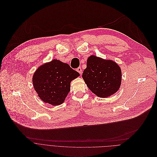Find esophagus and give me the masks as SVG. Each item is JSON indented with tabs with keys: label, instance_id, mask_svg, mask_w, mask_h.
Returning <instances> with one entry per match:
<instances>
[{
	"label": "esophagus",
	"instance_id": "1",
	"mask_svg": "<svg viewBox=\"0 0 157 157\" xmlns=\"http://www.w3.org/2000/svg\"><path fill=\"white\" fill-rule=\"evenodd\" d=\"M77 71L80 74H82V69H81L80 67H78V68L77 69Z\"/></svg>",
	"mask_w": 157,
	"mask_h": 157
}]
</instances>
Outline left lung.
<instances>
[{"label":"left lung","instance_id":"obj_1","mask_svg":"<svg viewBox=\"0 0 157 157\" xmlns=\"http://www.w3.org/2000/svg\"><path fill=\"white\" fill-rule=\"evenodd\" d=\"M82 78L95 95L107 98L119 90L122 72L114 61L91 55L86 60V68L83 71Z\"/></svg>","mask_w":157,"mask_h":157}]
</instances>
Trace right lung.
<instances>
[{"label":"right lung","instance_id":"1","mask_svg":"<svg viewBox=\"0 0 157 157\" xmlns=\"http://www.w3.org/2000/svg\"><path fill=\"white\" fill-rule=\"evenodd\" d=\"M80 76L67 63L53 59L40 66L33 75V87L44 103L58 106L71 90V82Z\"/></svg>","mask_w":157,"mask_h":157}]
</instances>
